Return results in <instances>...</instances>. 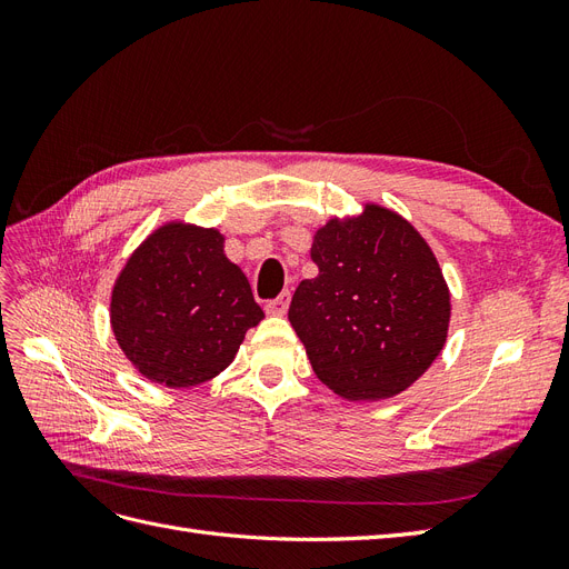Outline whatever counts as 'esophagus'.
<instances>
[{
    "instance_id": "1",
    "label": "esophagus",
    "mask_w": 569,
    "mask_h": 569,
    "mask_svg": "<svg viewBox=\"0 0 569 569\" xmlns=\"http://www.w3.org/2000/svg\"><path fill=\"white\" fill-rule=\"evenodd\" d=\"M289 301H291V295L289 291H282V295L278 299H272L266 303V313L268 316H284L287 308H289Z\"/></svg>"
}]
</instances>
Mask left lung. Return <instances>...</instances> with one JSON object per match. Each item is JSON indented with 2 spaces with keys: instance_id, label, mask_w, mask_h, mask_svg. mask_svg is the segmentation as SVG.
Masks as SVG:
<instances>
[{
  "instance_id": "obj_1",
  "label": "left lung",
  "mask_w": 569,
  "mask_h": 569,
  "mask_svg": "<svg viewBox=\"0 0 569 569\" xmlns=\"http://www.w3.org/2000/svg\"><path fill=\"white\" fill-rule=\"evenodd\" d=\"M318 278L289 306L318 380L347 401H382L406 391L441 353L451 291L427 239L396 211L330 218L316 230Z\"/></svg>"
}]
</instances>
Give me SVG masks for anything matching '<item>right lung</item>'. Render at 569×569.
<instances>
[{"label": "right lung", "instance_id": "add662e5", "mask_svg": "<svg viewBox=\"0 0 569 569\" xmlns=\"http://www.w3.org/2000/svg\"><path fill=\"white\" fill-rule=\"evenodd\" d=\"M109 318L137 372L189 389L232 363L263 311L242 268L226 256V234L178 218L151 230L128 256L111 289Z\"/></svg>", "mask_w": 569, "mask_h": 569}]
</instances>
